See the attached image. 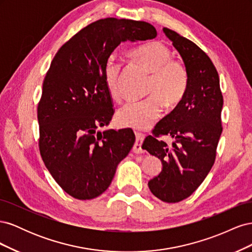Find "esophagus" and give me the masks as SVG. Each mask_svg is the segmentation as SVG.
I'll return each instance as SVG.
<instances>
[{"instance_id": "34e87169", "label": "esophagus", "mask_w": 252, "mask_h": 252, "mask_svg": "<svg viewBox=\"0 0 252 252\" xmlns=\"http://www.w3.org/2000/svg\"><path fill=\"white\" fill-rule=\"evenodd\" d=\"M134 133H135V143L133 145L132 150H133L134 154H136V155L143 154L144 151L142 149V143H143V141L145 139V134L142 133V132H138V131L134 132Z\"/></svg>"}]
</instances>
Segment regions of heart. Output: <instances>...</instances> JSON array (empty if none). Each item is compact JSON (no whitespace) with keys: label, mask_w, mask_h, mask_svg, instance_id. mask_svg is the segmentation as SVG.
<instances>
[{"label":"heart","mask_w":252,"mask_h":252,"mask_svg":"<svg viewBox=\"0 0 252 252\" xmlns=\"http://www.w3.org/2000/svg\"><path fill=\"white\" fill-rule=\"evenodd\" d=\"M131 57L151 73L144 100L129 101L117 112V122L124 127L145 129L151 125L162 112L163 103L167 107L177 105L185 94L188 72L180 61L172 60V52L161 42H150L131 51ZM123 65L110 56L105 63V85L112 98L121 96V81Z\"/></svg>","instance_id":"b5f03b06"}]
</instances>
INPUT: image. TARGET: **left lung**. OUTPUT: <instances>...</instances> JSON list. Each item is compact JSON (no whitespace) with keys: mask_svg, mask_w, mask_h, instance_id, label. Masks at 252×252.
<instances>
[{"mask_svg":"<svg viewBox=\"0 0 252 252\" xmlns=\"http://www.w3.org/2000/svg\"><path fill=\"white\" fill-rule=\"evenodd\" d=\"M163 32L183 59L188 85L182 100L156 125L155 135H148L142 148L158 158L163 165L158 177L148 182L150 191L163 202L178 203L195 191L215 163L223 130V95L209 57L173 30L164 27ZM159 135L175 139L170 148L156 139Z\"/></svg>","mask_w":252,"mask_h":252,"instance_id":"left-lung-1","label":"left lung"}]
</instances>
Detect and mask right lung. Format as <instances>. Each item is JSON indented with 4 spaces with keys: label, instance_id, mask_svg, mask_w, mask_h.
<instances>
[{
    "label": "right lung",
    "instance_id": "right-lung-1",
    "mask_svg": "<svg viewBox=\"0 0 252 252\" xmlns=\"http://www.w3.org/2000/svg\"><path fill=\"white\" fill-rule=\"evenodd\" d=\"M149 23L107 18L83 28L53 58L37 106L39 147L46 168L78 200L101 195L132 148L130 129H107L113 116L104 67L122 42L155 39Z\"/></svg>",
    "mask_w": 252,
    "mask_h": 252
}]
</instances>
